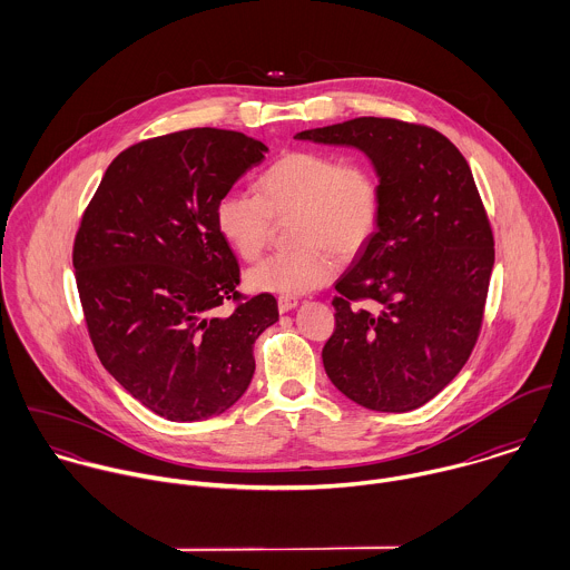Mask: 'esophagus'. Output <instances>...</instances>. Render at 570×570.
<instances>
[{"label":"esophagus","instance_id":"34e87169","mask_svg":"<svg viewBox=\"0 0 570 570\" xmlns=\"http://www.w3.org/2000/svg\"><path fill=\"white\" fill-rule=\"evenodd\" d=\"M296 305H298V298H294V296H281V298H278V312H281V314L292 312Z\"/></svg>","mask_w":570,"mask_h":570}]
</instances>
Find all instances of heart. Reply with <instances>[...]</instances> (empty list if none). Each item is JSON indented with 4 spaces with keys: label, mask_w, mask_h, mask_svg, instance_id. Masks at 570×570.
<instances>
[{
    "label": "heart",
    "mask_w": 570,
    "mask_h": 570,
    "mask_svg": "<svg viewBox=\"0 0 570 570\" xmlns=\"http://www.w3.org/2000/svg\"><path fill=\"white\" fill-rule=\"evenodd\" d=\"M382 181L366 160L314 149H294L256 179V195L230 190L219 197L215 224L224 242L254 261L274 235V222L289 224L296 247L269 254L247 272L256 292L298 296L328 283L340 254H360L382 222Z\"/></svg>",
    "instance_id": "obj_1"
}]
</instances>
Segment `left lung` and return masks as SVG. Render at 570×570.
Masks as SVG:
<instances>
[{"instance_id":"1","label":"left lung","mask_w":570,"mask_h":570,"mask_svg":"<svg viewBox=\"0 0 570 570\" xmlns=\"http://www.w3.org/2000/svg\"><path fill=\"white\" fill-rule=\"evenodd\" d=\"M294 138L360 149L384 195L377 235L335 283L326 375L368 410L423 406L465 366L483 325L493 235L470 164L443 134L395 118Z\"/></svg>"}]
</instances>
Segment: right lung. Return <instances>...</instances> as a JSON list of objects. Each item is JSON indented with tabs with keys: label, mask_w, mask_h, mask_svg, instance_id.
<instances>
[{
	"label": "right lung",
	"mask_w": 570,
	"mask_h": 570,
	"mask_svg": "<svg viewBox=\"0 0 570 570\" xmlns=\"http://www.w3.org/2000/svg\"><path fill=\"white\" fill-rule=\"evenodd\" d=\"M267 147L239 131L186 129L125 149L82 213L72 263L91 344L142 406L168 421L226 412L254 375L252 346L278 321L272 294L237 292L217 230L222 195ZM230 315H217L226 301Z\"/></svg>",
	"instance_id": "right-lung-1"
}]
</instances>
